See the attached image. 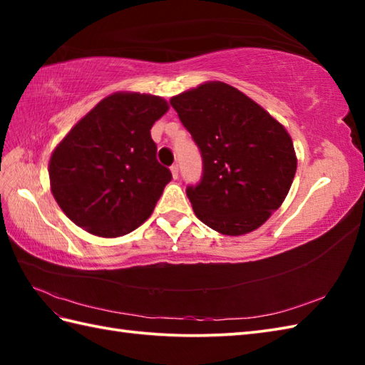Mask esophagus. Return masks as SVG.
Segmentation results:
<instances>
[{
    "label": "esophagus",
    "instance_id": "obj_1",
    "mask_svg": "<svg viewBox=\"0 0 365 365\" xmlns=\"http://www.w3.org/2000/svg\"><path fill=\"white\" fill-rule=\"evenodd\" d=\"M170 173H173V177H174V178L178 177V165H177V163H174V165L170 166Z\"/></svg>",
    "mask_w": 365,
    "mask_h": 365
}]
</instances>
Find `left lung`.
I'll list each match as a JSON object with an SVG mask.
<instances>
[{"label": "left lung", "instance_id": "1", "mask_svg": "<svg viewBox=\"0 0 365 365\" xmlns=\"http://www.w3.org/2000/svg\"><path fill=\"white\" fill-rule=\"evenodd\" d=\"M202 157L187 188L197 218L224 235L260 227L289 192L297 155L287 130L243 92L208 81L170 98Z\"/></svg>", "mask_w": 365, "mask_h": 365}]
</instances>
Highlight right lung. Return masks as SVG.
I'll return each instance as SVG.
<instances>
[{"label":"right lung","mask_w":365,"mask_h":365,"mask_svg":"<svg viewBox=\"0 0 365 365\" xmlns=\"http://www.w3.org/2000/svg\"><path fill=\"white\" fill-rule=\"evenodd\" d=\"M165 98L115 92L103 98L53 150L50 187L58 205L89 234L114 238L152 215L173 178L157 160L150 128Z\"/></svg>","instance_id":"add662e5"}]
</instances>
